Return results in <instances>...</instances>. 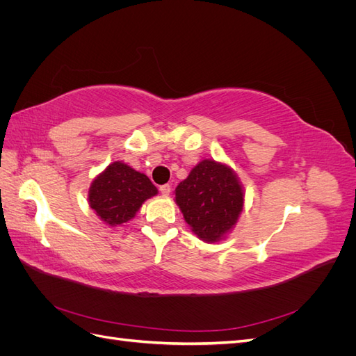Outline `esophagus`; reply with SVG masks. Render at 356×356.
<instances>
[{
	"instance_id": "1",
	"label": "esophagus",
	"mask_w": 356,
	"mask_h": 356,
	"mask_svg": "<svg viewBox=\"0 0 356 356\" xmlns=\"http://www.w3.org/2000/svg\"><path fill=\"white\" fill-rule=\"evenodd\" d=\"M170 186L169 184H165V186H160V188H159V191L161 193V195L163 196H169L170 195Z\"/></svg>"
}]
</instances>
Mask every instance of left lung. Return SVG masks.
<instances>
[{
  "mask_svg": "<svg viewBox=\"0 0 356 356\" xmlns=\"http://www.w3.org/2000/svg\"><path fill=\"white\" fill-rule=\"evenodd\" d=\"M175 202L191 232L200 241L215 243L227 238L238 222L245 193L229 165L204 159L179 182Z\"/></svg>",
  "mask_w": 356,
  "mask_h": 356,
  "instance_id": "1",
  "label": "left lung"
}]
</instances>
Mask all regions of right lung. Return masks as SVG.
<instances>
[{"label": "right lung", "mask_w": 356, "mask_h": 356, "mask_svg": "<svg viewBox=\"0 0 356 356\" xmlns=\"http://www.w3.org/2000/svg\"><path fill=\"white\" fill-rule=\"evenodd\" d=\"M157 193L147 175L123 161H113L92 181L88 199L104 224L117 227L131 221L143 203Z\"/></svg>", "instance_id": "right-lung-1"}]
</instances>
